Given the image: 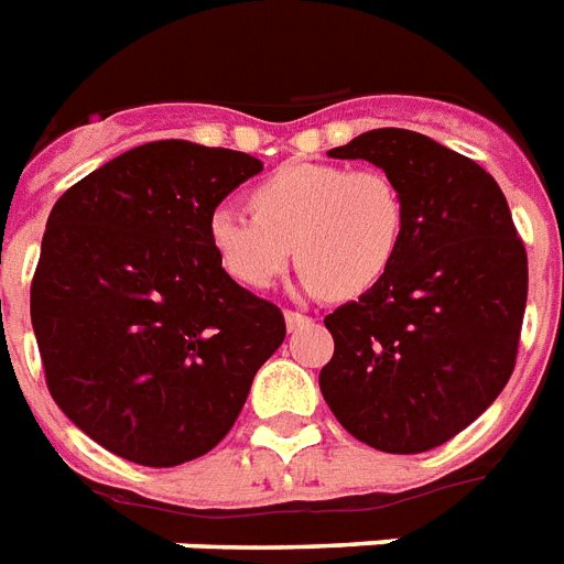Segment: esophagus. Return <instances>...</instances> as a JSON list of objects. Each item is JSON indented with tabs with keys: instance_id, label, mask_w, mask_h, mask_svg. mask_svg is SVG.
<instances>
[{
	"instance_id": "1",
	"label": "esophagus",
	"mask_w": 564,
	"mask_h": 564,
	"mask_svg": "<svg viewBox=\"0 0 564 564\" xmlns=\"http://www.w3.org/2000/svg\"><path fill=\"white\" fill-rule=\"evenodd\" d=\"M283 318H286V327H290V330H299V327L310 325V316H304V313H299V310H286Z\"/></svg>"
}]
</instances>
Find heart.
Instances as JSON below:
<instances>
[{
	"mask_svg": "<svg viewBox=\"0 0 564 564\" xmlns=\"http://www.w3.org/2000/svg\"><path fill=\"white\" fill-rule=\"evenodd\" d=\"M251 210L216 207L207 237L246 290H269L292 260L301 290L351 301L375 290L401 254L406 207L380 170L290 163L251 193Z\"/></svg>",
	"mask_w": 564,
	"mask_h": 564,
	"instance_id": "obj_1",
	"label": "heart"
}]
</instances>
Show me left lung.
<instances>
[{
	"instance_id": "1",
	"label": "left lung",
	"mask_w": 564,
	"mask_h": 564,
	"mask_svg": "<svg viewBox=\"0 0 564 564\" xmlns=\"http://www.w3.org/2000/svg\"><path fill=\"white\" fill-rule=\"evenodd\" d=\"M327 154L380 166L406 234L383 281L325 318L336 348L318 386L354 438L424 454L489 410L516 369L524 242L498 181L430 137L375 128Z\"/></svg>"
}]
</instances>
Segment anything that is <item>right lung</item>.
<instances>
[{
  "label": "right lung",
  "mask_w": 564,
  "mask_h": 564,
  "mask_svg": "<svg viewBox=\"0 0 564 564\" xmlns=\"http://www.w3.org/2000/svg\"><path fill=\"white\" fill-rule=\"evenodd\" d=\"M263 172L246 152L158 140L119 154L48 213L31 325L48 392L131 463L172 468L234 427L286 325L219 265L207 219Z\"/></svg>",
  "instance_id": "right-lung-1"
}]
</instances>
